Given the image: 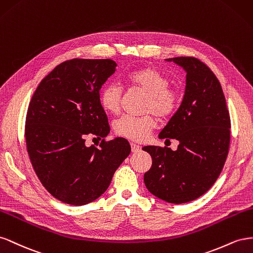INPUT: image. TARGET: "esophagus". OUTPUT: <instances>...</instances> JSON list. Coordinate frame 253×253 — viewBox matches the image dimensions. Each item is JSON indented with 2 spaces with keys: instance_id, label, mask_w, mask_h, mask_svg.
Listing matches in <instances>:
<instances>
[{
  "instance_id": "obj_1",
  "label": "esophagus",
  "mask_w": 253,
  "mask_h": 253,
  "mask_svg": "<svg viewBox=\"0 0 253 253\" xmlns=\"http://www.w3.org/2000/svg\"><path fill=\"white\" fill-rule=\"evenodd\" d=\"M130 146H131V151H132V153H138V151H140V150H141V146H140V145H138V144L131 143V144H130Z\"/></svg>"
}]
</instances>
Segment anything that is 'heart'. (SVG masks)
<instances>
[{
  "instance_id": "b5f03b06",
  "label": "heart",
  "mask_w": 253,
  "mask_h": 253,
  "mask_svg": "<svg viewBox=\"0 0 253 253\" xmlns=\"http://www.w3.org/2000/svg\"><path fill=\"white\" fill-rule=\"evenodd\" d=\"M127 84L133 90L146 94L143 112L148 113L141 118L125 115L114 123V131L118 135L132 141L142 142L148 138L157 126L156 114L164 120L174 114L180 104V92L169 86V78L160 71L151 67H143L126 75ZM123 90L115 84H107L100 91L99 102L104 110L117 114L121 110Z\"/></svg>"
}]
</instances>
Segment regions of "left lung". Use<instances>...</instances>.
I'll list each match as a JSON object with an SVG mask.
<instances>
[{
	"label": "left lung",
	"instance_id": "1",
	"mask_svg": "<svg viewBox=\"0 0 253 253\" xmlns=\"http://www.w3.org/2000/svg\"><path fill=\"white\" fill-rule=\"evenodd\" d=\"M186 72L182 103L159 138L175 139L177 150L144 146L153 159L144 183L156 197L170 204L197 199L215 183L230 144V115L220 83L194 57L167 59Z\"/></svg>",
	"mask_w": 253,
	"mask_h": 253
}]
</instances>
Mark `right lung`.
<instances>
[{
  "instance_id": "right-lung-1",
  "label": "right lung",
  "mask_w": 253,
  "mask_h": 253,
  "mask_svg": "<svg viewBox=\"0 0 253 253\" xmlns=\"http://www.w3.org/2000/svg\"><path fill=\"white\" fill-rule=\"evenodd\" d=\"M111 59H72L42 79L25 121L27 153L47 192L64 204L84 206L104 194L129 156L127 140L106 142L110 132L99 90L114 72ZM88 134L103 138L85 146Z\"/></svg>"
}]
</instances>
